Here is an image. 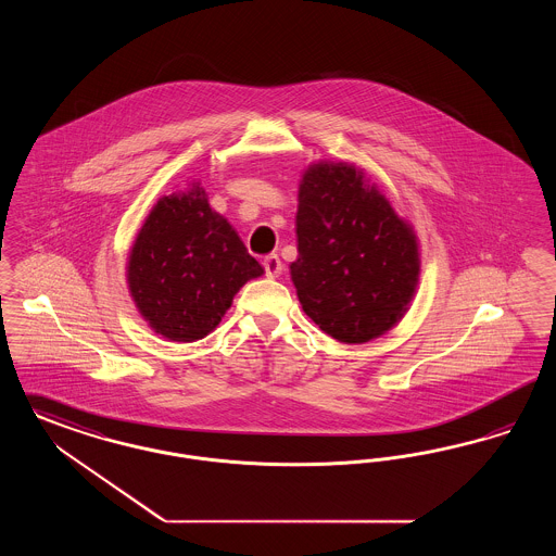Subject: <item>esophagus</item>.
<instances>
[{
  "label": "esophagus",
  "mask_w": 556,
  "mask_h": 556,
  "mask_svg": "<svg viewBox=\"0 0 556 556\" xmlns=\"http://www.w3.org/2000/svg\"><path fill=\"white\" fill-rule=\"evenodd\" d=\"M263 267H265L268 279H275V277H279V275L283 273V263H281V258H279L277 254H268V256H265Z\"/></svg>",
  "instance_id": "obj_1"
}]
</instances>
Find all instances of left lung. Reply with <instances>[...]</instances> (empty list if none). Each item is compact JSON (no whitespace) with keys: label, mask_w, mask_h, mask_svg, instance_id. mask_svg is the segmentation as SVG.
<instances>
[{"label":"left lung","mask_w":556,"mask_h":556,"mask_svg":"<svg viewBox=\"0 0 556 556\" xmlns=\"http://www.w3.org/2000/svg\"><path fill=\"white\" fill-rule=\"evenodd\" d=\"M291 281L323 333L359 345L391 331L420 283L414 225L350 161H314L298 186Z\"/></svg>","instance_id":"8db88e82"}]
</instances>
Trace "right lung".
<instances>
[{
  "label": "right lung",
  "instance_id": "obj_1",
  "mask_svg": "<svg viewBox=\"0 0 556 556\" xmlns=\"http://www.w3.org/2000/svg\"><path fill=\"white\" fill-rule=\"evenodd\" d=\"M265 268L217 211L199 179L161 197L144 217L126 261V286L151 331L192 343L213 333L233 295Z\"/></svg>",
  "mask_w": 556,
  "mask_h": 556
}]
</instances>
